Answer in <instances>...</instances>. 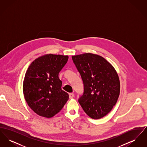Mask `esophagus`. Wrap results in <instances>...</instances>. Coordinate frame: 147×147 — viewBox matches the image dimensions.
<instances>
[{
    "label": "esophagus",
    "mask_w": 147,
    "mask_h": 147,
    "mask_svg": "<svg viewBox=\"0 0 147 147\" xmlns=\"http://www.w3.org/2000/svg\"><path fill=\"white\" fill-rule=\"evenodd\" d=\"M74 96V94L73 93H69V98H72Z\"/></svg>",
    "instance_id": "esophagus-1"
}]
</instances>
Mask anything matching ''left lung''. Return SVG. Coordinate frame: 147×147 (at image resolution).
I'll return each instance as SVG.
<instances>
[{
    "label": "left lung",
    "mask_w": 147,
    "mask_h": 147,
    "mask_svg": "<svg viewBox=\"0 0 147 147\" xmlns=\"http://www.w3.org/2000/svg\"><path fill=\"white\" fill-rule=\"evenodd\" d=\"M71 58L84 84L79 103L92 119L104 117L111 111L119 97L120 83L116 71L98 55L86 53Z\"/></svg>",
    "instance_id": "obj_1"
}]
</instances>
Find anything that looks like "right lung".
I'll use <instances>...</instances> for the list:
<instances>
[{
	"label": "right lung",
	"instance_id": "right-lung-1",
	"mask_svg": "<svg viewBox=\"0 0 147 147\" xmlns=\"http://www.w3.org/2000/svg\"><path fill=\"white\" fill-rule=\"evenodd\" d=\"M68 56L46 55L34 61L26 72L23 92L28 106L42 117L51 118L59 112L68 100L61 89L58 74Z\"/></svg>",
	"mask_w": 147,
	"mask_h": 147
}]
</instances>
